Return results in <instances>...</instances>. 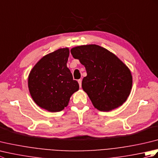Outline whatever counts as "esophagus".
Segmentation results:
<instances>
[{"label":"esophagus","instance_id":"1","mask_svg":"<svg viewBox=\"0 0 158 158\" xmlns=\"http://www.w3.org/2000/svg\"><path fill=\"white\" fill-rule=\"evenodd\" d=\"M78 83H79V87H80V88H81L82 80H81V79H79V80H78Z\"/></svg>","mask_w":158,"mask_h":158}]
</instances>
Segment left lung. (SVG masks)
<instances>
[{"label": "left lung", "mask_w": 158, "mask_h": 158, "mask_svg": "<svg viewBox=\"0 0 158 158\" xmlns=\"http://www.w3.org/2000/svg\"><path fill=\"white\" fill-rule=\"evenodd\" d=\"M70 53L85 67L87 76L83 79L82 88L95 108L110 111L126 102L132 89V77L115 54L97 45L75 47Z\"/></svg>", "instance_id": "obj_1"}]
</instances>
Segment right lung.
Segmentation results:
<instances>
[{
  "instance_id": "obj_1",
  "label": "right lung",
  "mask_w": 158,
  "mask_h": 158,
  "mask_svg": "<svg viewBox=\"0 0 158 158\" xmlns=\"http://www.w3.org/2000/svg\"><path fill=\"white\" fill-rule=\"evenodd\" d=\"M69 56V48L56 50L43 57L29 74L28 88L33 100L48 111L63 110L79 89L78 82L66 66Z\"/></svg>"
}]
</instances>
